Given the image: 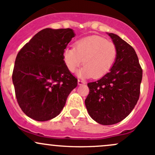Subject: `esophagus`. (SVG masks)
I'll return each mask as SVG.
<instances>
[{"mask_svg":"<svg viewBox=\"0 0 155 155\" xmlns=\"http://www.w3.org/2000/svg\"><path fill=\"white\" fill-rule=\"evenodd\" d=\"M78 85H83V84H85V81H83V80H78Z\"/></svg>","mask_w":155,"mask_h":155,"instance_id":"esophagus-1","label":"esophagus"}]
</instances>
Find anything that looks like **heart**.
<instances>
[{
	"mask_svg": "<svg viewBox=\"0 0 155 155\" xmlns=\"http://www.w3.org/2000/svg\"><path fill=\"white\" fill-rule=\"evenodd\" d=\"M74 47L65 48L63 60L71 72H74L84 63L85 66L78 72L81 78L104 76L112 68L117 56L116 45L101 36H92L80 39Z\"/></svg>",
	"mask_w": 155,
	"mask_h": 155,
	"instance_id": "obj_1",
	"label": "heart"
}]
</instances>
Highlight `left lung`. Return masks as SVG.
I'll use <instances>...</instances> for the list:
<instances>
[{"label":"left lung","mask_w":155,"mask_h":155,"mask_svg":"<svg viewBox=\"0 0 155 155\" xmlns=\"http://www.w3.org/2000/svg\"><path fill=\"white\" fill-rule=\"evenodd\" d=\"M117 49L115 63L101 79L87 84L85 105L98 123L110 125L125 119L140 97L143 70L134 49L118 35L108 33Z\"/></svg>","instance_id":"1"}]
</instances>
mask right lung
I'll return each mask as SVG.
<instances>
[{
  "mask_svg": "<svg viewBox=\"0 0 155 155\" xmlns=\"http://www.w3.org/2000/svg\"><path fill=\"white\" fill-rule=\"evenodd\" d=\"M72 29L45 28L36 33L17 54L12 82L19 107L39 122L58 116L78 79L66 68L63 51Z\"/></svg>",
  "mask_w": 155,
  "mask_h": 155,
  "instance_id": "obj_1",
  "label": "right lung"
}]
</instances>
